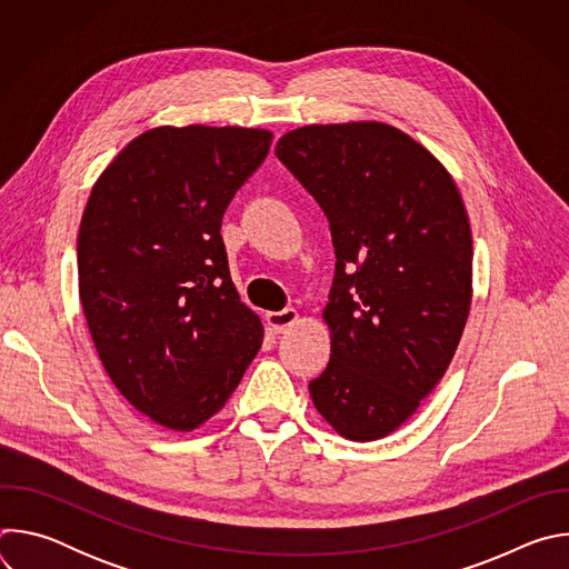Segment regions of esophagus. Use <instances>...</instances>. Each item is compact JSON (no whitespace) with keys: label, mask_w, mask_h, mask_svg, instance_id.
<instances>
[{"label":"esophagus","mask_w":569,"mask_h":569,"mask_svg":"<svg viewBox=\"0 0 569 569\" xmlns=\"http://www.w3.org/2000/svg\"><path fill=\"white\" fill-rule=\"evenodd\" d=\"M297 319H299V312L295 308H283V310H277V312H266L268 327L274 333H286L290 327H295Z\"/></svg>","instance_id":"34e87169"}]
</instances>
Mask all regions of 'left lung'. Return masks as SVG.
Returning <instances> with one entry per match:
<instances>
[{"instance_id": "obj_1", "label": "left lung", "mask_w": 569, "mask_h": 569, "mask_svg": "<svg viewBox=\"0 0 569 569\" xmlns=\"http://www.w3.org/2000/svg\"><path fill=\"white\" fill-rule=\"evenodd\" d=\"M277 157L327 213L331 360L310 398L351 441L408 421L443 378L472 297V233L441 161L378 121L303 126Z\"/></svg>"}]
</instances>
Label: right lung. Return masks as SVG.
Instances as JSON below:
<instances>
[{"label":"right lung","instance_id":"add662e5","mask_svg":"<svg viewBox=\"0 0 569 569\" xmlns=\"http://www.w3.org/2000/svg\"><path fill=\"white\" fill-rule=\"evenodd\" d=\"M272 132L159 126L97 180L78 229V292L99 358L157 426L191 432L238 387L263 323L229 274L222 216Z\"/></svg>","mask_w":569,"mask_h":569}]
</instances>
